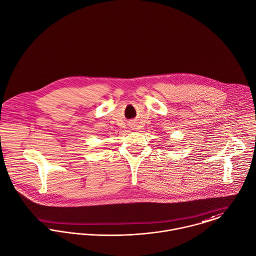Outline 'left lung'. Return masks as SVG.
Wrapping results in <instances>:
<instances>
[{"instance_id": "8db88e82", "label": "left lung", "mask_w": 256, "mask_h": 256, "mask_svg": "<svg viewBox=\"0 0 256 256\" xmlns=\"http://www.w3.org/2000/svg\"><path fill=\"white\" fill-rule=\"evenodd\" d=\"M168 147H172V146H168Z\"/></svg>"}]
</instances>
